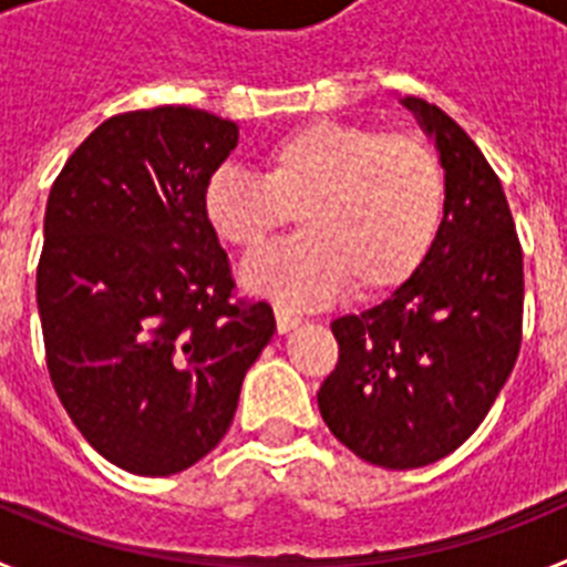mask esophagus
I'll return each mask as SVG.
<instances>
[{"instance_id": "1", "label": "esophagus", "mask_w": 567, "mask_h": 567, "mask_svg": "<svg viewBox=\"0 0 567 567\" xmlns=\"http://www.w3.org/2000/svg\"><path fill=\"white\" fill-rule=\"evenodd\" d=\"M275 323H278V332L280 334H287V332H292L295 327H298L300 323V318L298 315H292V312H287V309H275Z\"/></svg>"}]
</instances>
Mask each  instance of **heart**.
Segmentation results:
<instances>
[{"label": "heart", "instance_id": "b5f03b06", "mask_svg": "<svg viewBox=\"0 0 567 567\" xmlns=\"http://www.w3.org/2000/svg\"><path fill=\"white\" fill-rule=\"evenodd\" d=\"M445 202V169L423 138L332 118L260 144L258 178L224 164L202 187L204 224L240 252L298 209L303 235L240 269L249 292L287 309L320 307L349 287L380 298L409 284L437 244Z\"/></svg>", "mask_w": 567, "mask_h": 567}]
</instances>
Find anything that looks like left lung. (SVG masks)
<instances>
[{
    "label": "left lung",
    "instance_id": "left-lung-1",
    "mask_svg": "<svg viewBox=\"0 0 567 567\" xmlns=\"http://www.w3.org/2000/svg\"><path fill=\"white\" fill-rule=\"evenodd\" d=\"M403 104L445 169L443 229L409 284L334 320L338 365L318 392L329 432L394 471L437 463L477 432L517 363L525 298L523 247L497 173L437 104Z\"/></svg>",
    "mask_w": 567,
    "mask_h": 567
}]
</instances>
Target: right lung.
<instances>
[{
	"label": "right lung",
	"mask_w": 567,
	"mask_h": 567,
	"mask_svg": "<svg viewBox=\"0 0 567 567\" xmlns=\"http://www.w3.org/2000/svg\"><path fill=\"white\" fill-rule=\"evenodd\" d=\"M238 124L195 107L99 124L50 187L37 269L48 372L93 449L167 477L207 457L244 374L275 334L264 300L235 298L202 187Z\"/></svg>",
	"instance_id": "right-lung-1"
}]
</instances>
